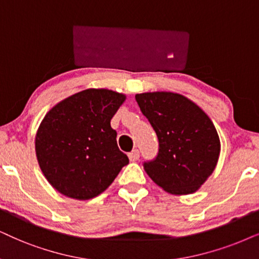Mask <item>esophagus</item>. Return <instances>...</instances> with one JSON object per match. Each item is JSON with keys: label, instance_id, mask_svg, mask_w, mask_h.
Returning <instances> with one entry per match:
<instances>
[{"label": "esophagus", "instance_id": "1", "mask_svg": "<svg viewBox=\"0 0 259 259\" xmlns=\"http://www.w3.org/2000/svg\"><path fill=\"white\" fill-rule=\"evenodd\" d=\"M140 158V150L139 149H134L133 152L129 153V159L130 161H137Z\"/></svg>", "mask_w": 259, "mask_h": 259}]
</instances>
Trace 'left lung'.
I'll return each instance as SVG.
<instances>
[{
    "mask_svg": "<svg viewBox=\"0 0 259 259\" xmlns=\"http://www.w3.org/2000/svg\"><path fill=\"white\" fill-rule=\"evenodd\" d=\"M135 98L159 141L155 158L143 162L147 175L171 194L195 192L214 171L220 154L214 124L181 94L154 92Z\"/></svg>",
    "mask_w": 259,
    "mask_h": 259,
    "instance_id": "obj_1",
    "label": "left lung"
}]
</instances>
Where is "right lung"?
<instances>
[{
	"label": "right lung",
	"instance_id": "add662e5",
	"mask_svg": "<svg viewBox=\"0 0 259 259\" xmlns=\"http://www.w3.org/2000/svg\"><path fill=\"white\" fill-rule=\"evenodd\" d=\"M124 100L113 91L86 90L47 113L35 136V153L58 192L76 199L96 197L129 163L110 124Z\"/></svg>",
	"mask_w": 259,
	"mask_h": 259
}]
</instances>
